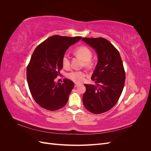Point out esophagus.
Returning a JSON list of instances; mask_svg holds the SVG:
<instances>
[{
    "label": "esophagus",
    "mask_w": 151,
    "mask_h": 151,
    "mask_svg": "<svg viewBox=\"0 0 151 151\" xmlns=\"http://www.w3.org/2000/svg\"><path fill=\"white\" fill-rule=\"evenodd\" d=\"M78 86H79V84H76V83H75V85H74V86L76 87H76Z\"/></svg>",
    "instance_id": "esophagus-1"
}]
</instances>
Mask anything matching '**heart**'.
Instances as JSON below:
<instances>
[{"mask_svg": "<svg viewBox=\"0 0 151 151\" xmlns=\"http://www.w3.org/2000/svg\"><path fill=\"white\" fill-rule=\"evenodd\" d=\"M75 54L83 60L84 66L87 68H89L93 65V61L91 58L93 57V52L91 49L85 46H81L77 48L75 51ZM62 63L63 68H68L70 67V59L67 54H65L62 59ZM86 73L82 70H72L68 72L67 77L77 83H80L83 81Z\"/></svg>", "mask_w": 151, "mask_h": 151, "instance_id": "heart-1", "label": "heart"}]
</instances>
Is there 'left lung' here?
<instances>
[{
    "label": "left lung",
    "instance_id": "1",
    "mask_svg": "<svg viewBox=\"0 0 151 151\" xmlns=\"http://www.w3.org/2000/svg\"><path fill=\"white\" fill-rule=\"evenodd\" d=\"M83 42L96 50L98 62L91 77L98 86H84L83 101L90 112L108 111L118 102L124 87L125 72L120 55L113 45L103 38H83Z\"/></svg>",
    "mask_w": 151,
    "mask_h": 151
}]
</instances>
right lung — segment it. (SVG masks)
<instances>
[{
	"label": "right lung",
	"instance_id": "right-lung-1",
	"mask_svg": "<svg viewBox=\"0 0 151 151\" xmlns=\"http://www.w3.org/2000/svg\"><path fill=\"white\" fill-rule=\"evenodd\" d=\"M82 38L53 35L38 45L27 66V81L30 93L36 103L50 111L63 107L74 84L63 79V83H55L63 65L62 59L70 45Z\"/></svg>",
	"mask_w": 151,
	"mask_h": 151
}]
</instances>
